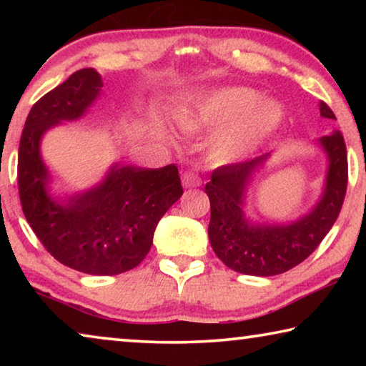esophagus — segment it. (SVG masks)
Segmentation results:
<instances>
[{
    "label": "esophagus",
    "instance_id": "1",
    "mask_svg": "<svg viewBox=\"0 0 366 366\" xmlns=\"http://www.w3.org/2000/svg\"><path fill=\"white\" fill-rule=\"evenodd\" d=\"M182 185L185 189H194V187H200L202 185V179L198 177L195 172L192 171H185L182 174Z\"/></svg>",
    "mask_w": 366,
    "mask_h": 366
}]
</instances>
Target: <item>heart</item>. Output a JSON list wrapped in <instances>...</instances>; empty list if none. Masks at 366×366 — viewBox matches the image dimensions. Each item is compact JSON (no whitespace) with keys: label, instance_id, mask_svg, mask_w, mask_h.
<instances>
[{"label":"heart","instance_id":"obj_1","mask_svg":"<svg viewBox=\"0 0 366 366\" xmlns=\"http://www.w3.org/2000/svg\"><path fill=\"white\" fill-rule=\"evenodd\" d=\"M284 108L274 98H258L249 86H226L197 97L174 113L177 126L187 132L222 126L212 145L216 161L229 163L257 152L281 126Z\"/></svg>","mask_w":366,"mask_h":366}]
</instances>
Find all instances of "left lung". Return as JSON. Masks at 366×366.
Wrapping results in <instances>:
<instances>
[{
	"instance_id": "1",
	"label": "left lung",
	"mask_w": 366,
	"mask_h": 366,
	"mask_svg": "<svg viewBox=\"0 0 366 366\" xmlns=\"http://www.w3.org/2000/svg\"><path fill=\"white\" fill-rule=\"evenodd\" d=\"M320 113L327 119L336 116L320 102ZM327 157L325 189L307 214L287 224H259L245 216V192L252 176L262 168L269 153L245 163L214 169L205 192L212 205L208 237L216 255L231 268L250 276H274L308 258L326 237L347 190V150L342 134L334 131L318 140Z\"/></svg>"
}]
</instances>
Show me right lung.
<instances>
[{
    "instance_id": "right-lung-1",
    "label": "right lung",
    "mask_w": 366,
    "mask_h": 366,
    "mask_svg": "<svg viewBox=\"0 0 366 366\" xmlns=\"http://www.w3.org/2000/svg\"><path fill=\"white\" fill-rule=\"evenodd\" d=\"M102 86L100 74L85 67L34 104L21 135L17 184L26 219L59 263L85 274L114 276L147 257L154 229L181 198L182 185L176 164L148 169L117 163L95 187L51 195L41 137L63 121L85 116Z\"/></svg>"
}]
</instances>
